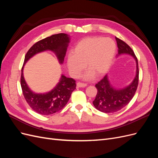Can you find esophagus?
<instances>
[{
    "mask_svg": "<svg viewBox=\"0 0 158 158\" xmlns=\"http://www.w3.org/2000/svg\"><path fill=\"white\" fill-rule=\"evenodd\" d=\"M76 85H77L78 87H80V88H83V87L87 86V84H86L83 83V82H78L77 84H76Z\"/></svg>",
    "mask_w": 158,
    "mask_h": 158,
    "instance_id": "obj_1",
    "label": "esophagus"
}]
</instances>
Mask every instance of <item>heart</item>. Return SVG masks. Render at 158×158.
Segmentation results:
<instances>
[{
    "label": "heart",
    "mask_w": 158,
    "mask_h": 158,
    "mask_svg": "<svg viewBox=\"0 0 158 158\" xmlns=\"http://www.w3.org/2000/svg\"><path fill=\"white\" fill-rule=\"evenodd\" d=\"M117 47L110 38L102 37H86L80 41L67 59V65L72 76H77L85 68L89 70L85 78L94 74L99 77L110 68L115 55Z\"/></svg>",
    "instance_id": "1"
}]
</instances>
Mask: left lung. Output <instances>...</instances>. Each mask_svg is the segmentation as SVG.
Instances as JSON below:
<instances>
[{"label":"left lung","mask_w":158,"mask_h":158,"mask_svg":"<svg viewBox=\"0 0 158 158\" xmlns=\"http://www.w3.org/2000/svg\"><path fill=\"white\" fill-rule=\"evenodd\" d=\"M115 39L118 47V54H129L135 59L136 62V74L133 82L128 86L122 89L113 88L109 82L107 75L95 84L98 93L93 104L99 111L106 113L117 112L128 105L136 92L139 81L138 59L135 52L125 42L117 37H115Z\"/></svg>","instance_id":"8db88e82"}]
</instances>
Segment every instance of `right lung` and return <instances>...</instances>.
<instances>
[{"label": "right lung", "mask_w": 158, "mask_h": 158, "mask_svg": "<svg viewBox=\"0 0 158 158\" xmlns=\"http://www.w3.org/2000/svg\"><path fill=\"white\" fill-rule=\"evenodd\" d=\"M69 43V37L63 33L52 35L37 41L27 51L23 64L36 53L45 50L54 51L60 63H63ZM23 66L20 84L22 94L29 106L33 111L43 115H49L63 109L68 103L72 93L76 89V80L62 75L59 82L51 92L44 94H35L27 87L23 78Z\"/></svg>", "instance_id": "1"}]
</instances>
